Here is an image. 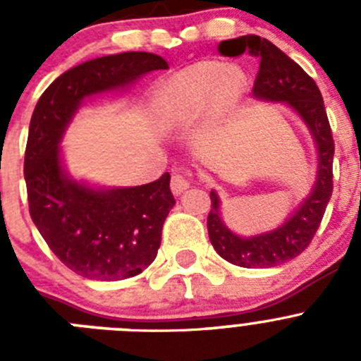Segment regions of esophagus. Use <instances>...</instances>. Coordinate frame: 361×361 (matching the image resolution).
<instances>
[{"label":"esophagus","instance_id":"obj_1","mask_svg":"<svg viewBox=\"0 0 361 361\" xmlns=\"http://www.w3.org/2000/svg\"><path fill=\"white\" fill-rule=\"evenodd\" d=\"M171 191H173V195H180L183 191H186L190 188V178L186 175H180V173H175L171 177Z\"/></svg>","mask_w":361,"mask_h":361}]
</instances>
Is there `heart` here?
<instances>
[{
    "label": "heart",
    "mask_w": 361,
    "mask_h": 361,
    "mask_svg": "<svg viewBox=\"0 0 361 361\" xmlns=\"http://www.w3.org/2000/svg\"><path fill=\"white\" fill-rule=\"evenodd\" d=\"M242 75L219 63H197L180 70L157 92V111L168 124H186L212 110L216 101L240 94Z\"/></svg>",
    "instance_id": "b5f03b06"
}]
</instances>
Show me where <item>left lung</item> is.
Segmentation results:
<instances>
[{"instance_id": "8db88e82", "label": "left lung", "mask_w": 361, "mask_h": 361, "mask_svg": "<svg viewBox=\"0 0 361 361\" xmlns=\"http://www.w3.org/2000/svg\"><path fill=\"white\" fill-rule=\"evenodd\" d=\"M222 56L235 57L244 52L260 59V70L253 86V95L262 101L286 103L307 124L318 149L317 180L307 199L298 209L273 231L238 237L229 231L220 215V199L216 191L209 193L212 209L208 215V233L213 247L220 257L240 267H275L298 257L311 244L325 208L333 195L334 141L324 99L317 82L309 78L280 49L260 36H240L219 44Z\"/></svg>"}]
</instances>
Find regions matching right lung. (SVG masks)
<instances>
[{"label":"right lung","mask_w":361,"mask_h":361,"mask_svg":"<svg viewBox=\"0 0 361 361\" xmlns=\"http://www.w3.org/2000/svg\"><path fill=\"white\" fill-rule=\"evenodd\" d=\"M161 56L123 52L73 66L37 101L25 149L28 209L41 237L73 273L92 280L135 276L155 260L173 208L170 173L149 184L99 190L68 177L61 164L66 126L82 99L166 70Z\"/></svg>","instance_id":"add662e5"}]
</instances>
